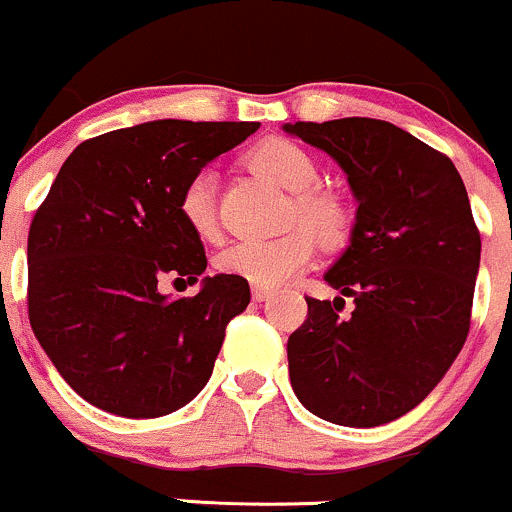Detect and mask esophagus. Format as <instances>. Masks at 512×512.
Returning a JSON list of instances; mask_svg holds the SVG:
<instances>
[{
	"mask_svg": "<svg viewBox=\"0 0 512 512\" xmlns=\"http://www.w3.org/2000/svg\"><path fill=\"white\" fill-rule=\"evenodd\" d=\"M270 297H272V289L260 287V285L252 287V299H255V302H265V299H270Z\"/></svg>",
	"mask_w": 512,
	"mask_h": 512,
	"instance_id": "esophagus-1",
	"label": "esophagus"
}]
</instances>
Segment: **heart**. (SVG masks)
Wrapping results in <instances>:
<instances>
[{"label": "heart", "mask_w": 512, "mask_h": 512, "mask_svg": "<svg viewBox=\"0 0 512 512\" xmlns=\"http://www.w3.org/2000/svg\"><path fill=\"white\" fill-rule=\"evenodd\" d=\"M252 168L275 180L292 195V215L322 240H329L344 223L342 203L332 193L312 188L319 178L317 160L307 148L287 138H265L250 151ZM178 210L190 230L213 237L218 230V175L213 168H198L183 183ZM317 255L314 237L307 230H289L275 237H240L215 257L223 275L242 277L260 287H275L302 275Z\"/></svg>", "instance_id": "obj_1"}]
</instances>
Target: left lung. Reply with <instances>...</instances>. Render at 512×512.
<instances>
[{"mask_svg":"<svg viewBox=\"0 0 512 512\" xmlns=\"http://www.w3.org/2000/svg\"><path fill=\"white\" fill-rule=\"evenodd\" d=\"M347 173L359 200L352 245L324 275L342 297L307 299L287 339L307 411L371 428L409 414L451 369L471 329L480 232L446 153L376 118L287 123ZM355 299L352 318L338 314Z\"/></svg>","mask_w":512,"mask_h":512,"instance_id":"left-lung-1","label":"left lung"}]
</instances>
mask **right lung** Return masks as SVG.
<instances>
[{
    "instance_id": "obj_1",
    "label": "right lung",
    "mask_w": 512,
    "mask_h": 512,
    "mask_svg": "<svg viewBox=\"0 0 512 512\" xmlns=\"http://www.w3.org/2000/svg\"><path fill=\"white\" fill-rule=\"evenodd\" d=\"M257 128L165 118L89 138L61 165L29 227V322L66 384L96 409L158 418L208 384L250 285L205 277L195 297L170 302L158 282L205 272L180 188Z\"/></svg>"
}]
</instances>
